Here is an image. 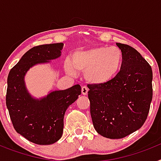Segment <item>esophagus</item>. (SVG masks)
Wrapping results in <instances>:
<instances>
[{
	"label": "esophagus",
	"instance_id": "obj_1",
	"mask_svg": "<svg viewBox=\"0 0 161 161\" xmlns=\"http://www.w3.org/2000/svg\"><path fill=\"white\" fill-rule=\"evenodd\" d=\"M88 91H89V89H88L86 86H83V87L81 88V93L83 95H87Z\"/></svg>",
	"mask_w": 161,
	"mask_h": 161
}]
</instances>
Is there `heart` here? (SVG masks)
<instances>
[{"label":"heart","mask_w":161,"mask_h":161,"mask_svg":"<svg viewBox=\"0 0 161 161\" xmlns=\"http://www.w3.org/2000/svg\"><path fill=\"white\" fill-rule=\"evenodd\" d=\"M123 52L116 47H93L77 49L72 52L71 60H67L65 68L70 73L74 69L85 72V79L93 84L106 83L113 79L123 64Z\"/></svg>","instance_id":"1"}]
</instances>
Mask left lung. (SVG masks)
<instances>
[{"label": "left lung", "mask_w": 161, "mask_h": 161, "mask_svg": "<svg viewBox=\"0 0 161 161\" xmlns=\"http://www.w3.org/2000/svg\"><path fill=\"white\" fill-rule=\"evenodd\" d=\"M123 55L119 73L109 81L88 85L95 130L109 139H122L145 123L153 99V70L132 47L117 42Z\"/></svg>", "instance_id": "8db88e82"}]
</instances>
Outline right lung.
<instances>
[{
  "label": "right lung",
  "mask_w": 161,
  "mask_h": 161,
  "mask_svg": "<svg viewBox=\"0 0 161 161\" xmlns=\"http://www.w3.org/2000/svg\"><path fill=\"white\" fill-rule=\"evenodd\" d=\"M63 46L59 42L34 47L11 69L7 79L5 100L13 126L21 136L36 144H52L60 139L65 111L81 93L80 85H76L35 99L25 88L26 72L37 64L59 57Z\"/></svg>",
  "instance_id": "add662e5"
}]
</instances>
